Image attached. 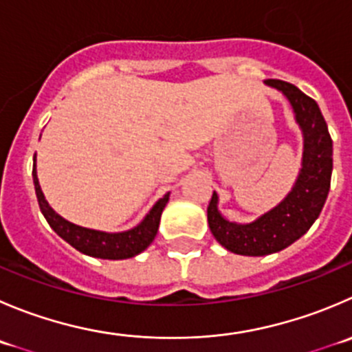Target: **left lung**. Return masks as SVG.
<instances>
[{
	"instance_id": "8db88e82",
	"label": "left lung",
	"mask_w": 352,
	"mask_h": 352,
	"mask_svg": "<svg viewBox=\"0 0 352 352\" xmlns=\"http://www.w3.org/2000/svg\"><path fill=\"white\" fill-rule=\"evenodd\" d=\"M265 84L280 91L291 103L302 132V158L287 196L248 223L227 220L218 210V194L213 192L208 206L211 234L227 251L242 256L278 252L302 237L322 213L332 179V139L316 101L289 82L268 78Z\"/></svg>"
}]
</instances>
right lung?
<instances>
[{
    "label": "right lung",
    "mask_w": 352,
    "mask_h": 352,
    "mask_svg": "<svg viewBox=\"0 0 352 352\" xmlns=\"http://www.w3.org/2000/svg\"><path fill=\"white\" fill-rule=\"evenodd\" d=\"M32 179L34 187H36L37 201H39L41 213L44 214V218H46V221L50 223V227L53 228L63 241H67L72 248H75L77 251L84 252V254L87 256L101 259L134 258V256L141 254L144 249H148V245L155 241L156 234H158L162 213L170 199V192H166L162 199L156 201L155 206H153L151 210H149V213L142 218L141 223L129 228V230L103 232L72 223V221L60 217V214L50 206V203H47L46 197H44L43 190H41L39 179H37L36 156H34Z\"/></svg>",
    "instance_id": "add662e5"
}]
</instances>
